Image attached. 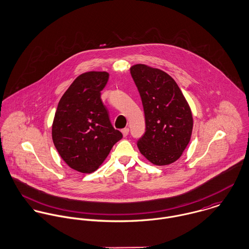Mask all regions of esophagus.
Returning a JSON list of instances; mask_svg holds the SVG:
<instances>
[{
    "label": "esophagus",
    "instance_id": "obj_1",
    "mask_svg": "<svg viewBox=\"0 0 249 249\" xmlns=\"http://www.w3.org/2000/svg\"><path fill=\"white\" fill-rule=\"evenodd\" d=\"M122 133H123V135H124V137H126L127 135H128V133H129V128H127V127H125V128H124V129H122Z\"/></svg>",
    "mask_w": 249,
    "mask_h": 249
}]
</instances>
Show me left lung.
<instances>
[{
	"mask_svg": "<svg viewBox=\"0 0 249 249\" xmlns=\"http://www.w3.org/2000/svg\"><path fill=\"white\" fill-rule=\"evenodd\" d=\"M130 73L141 96L145 120V132L137 142L138 148L152 164L170 165L180 158L191 140V108L167 72L136 64Z\"/></svg>",
	"mask_w": 249,
	"mask_h": 249,
	"instance_id": "8db88e82",
	"label": "left lung"
}]
</instances>
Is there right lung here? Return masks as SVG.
<instances>
[{"instance_id": "right-lung-1", "label": "right lung", "mask_w": 249, "mask_h": 249, "mask_svg": "<svg viewBox=\"0 0 249 249\" xmlns=\"http://www.w3.org/2000/svg\"><path fill=\"white\" fill-rule=\"evenodd\" d=\"M107 71H87L78 75L60 99L55 111L52 136L64 162L83 174L95 172L113 145L123 138L109 120L101 99Z\"/></svg>"}]
</instances>
